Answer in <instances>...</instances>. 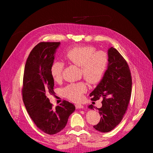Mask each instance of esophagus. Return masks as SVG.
I'll return each instance as SVG.
<instances>
[{"label": "esophagus", "instance_id": "esophagus-1", "mask_svg": "<svg viewBox=\"0 0 153 153\" xmlns=\"http://www.w3.org/2000/svg\"><path fill=\"white\" fill-rule=\"evenodd\" d=\"M76 108L77 109H82L84 108V106L82 105H76Z\"/></svg>", "mask_w": 153, "mask_h": 153}]
</instances>
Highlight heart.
Instances as JSON below:
<instances>
[{
  "instance_id": "b5f03b06",
  "label": "heart",
  "mask_w": 153,
  "mask_h": 153,
  "mask_svg": "<svg viewBox=\"0 0 153 153\" xmlns=\"http://www.w3.org/2000/svg\"><path fill=\"white\" fill-rule=\"evenodd\" d=\"M68 62L79 66L81 74L90 83H97L102 79L108 63V56L104 51H97L92 46L77 47L68 50L64 55ZM64 63L54 61L50 68L52 79L55 82L62 79ZM87 87L83 82L71 83L62 90L63 95L74 102L83 99Z\"/></svg>"
}]
</instances>
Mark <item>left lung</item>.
<instances>
[{
	"label": "left lung",
	"mask_w": 153,
	"mask_h": 153,
	"mask_svg": "<svg viewBox=\"0 0 153 153\" xmlns=\"http://www.w3.org/2000/svg\"><path fill=\"white\" fill-rule=\"evenodd\" d=\"M108 63L102 79L90 93L91 100L102 99L99 110L100 120L93 128L100 132H109L122 121L128 108L131 94L132 80L128 64L116 48L108 50ZM88 108L94 110L91 105Z\"/></svg>",
	"instance_id": "left-lung-1"
}]
</instances>
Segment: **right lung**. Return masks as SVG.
I'll use <instances>...</instances> for the list:
<instances>
[{"label": "right lung", "mask_w": 153, "mask_h": 153, "mask_svg": "<svg viewBox=\"0 0 153 153\" xmlns=\"http://www.w3.org/2000/svg\"><path fill=\"white\" fill-rule=\"evenodd\" d=\"M60 45V42L37 44L27 58L23 79V101L29 115L39 129L49 135L62 130L76 110L73 104L66 100L53 108L47 97L54 93L50 68Z\"/></svg>", "instance_id": "obj_1"}]
</instances>
